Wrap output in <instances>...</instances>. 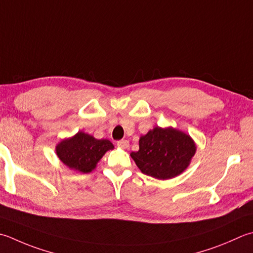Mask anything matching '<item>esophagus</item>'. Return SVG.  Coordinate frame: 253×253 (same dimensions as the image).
<instances>
[{"label": "esophagus", "mask_w": 253, "mask_h": 253, "mask_svg": "<svg viewBox=\"0 0 253 253\" xmlns=\"http://www.w3.org/2000/svg\"><path fill=\"white\" fill-rule=\"evenodd\" d=\"M117 146L123 148V149H127V148L129 147V142H128V140H125V139L120 140V141H117Z\"/></svg>", "instance_id": "1"}]
</instances>
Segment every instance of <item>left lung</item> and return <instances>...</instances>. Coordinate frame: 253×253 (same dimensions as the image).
Here are the masks:
<instances>
[{
  "mask_svg": "<svg viewBox=\"0 0 253 253\" xmlns=\"http://www.w3.org/2000/svg\"><path fill=\"white\" fill-rule=\"evenodd\" d=\"M195 152L196 143L186 132L156 126L140 137L139 150L130 157L143 174L169 180L187 169Z\"/></svg>",
  "mask_w": 253,
  "mask_h": 253,
  "instance_id": "obj_1",
  "label": "left lung"
}]
</instances>
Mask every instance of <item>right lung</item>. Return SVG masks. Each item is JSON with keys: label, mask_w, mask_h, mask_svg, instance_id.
<instances>
[{"label": "right lung", "mask_w": 253, "mask_h": 253, "mask_svg": "<svg viewBox=\"0 0 253 253\" xmlns=\"http://www.w3.org/2000/svg\"><path fill=\"white\" fill-rule=\"evenodd\" d=\"M114 145L108 139H96L83 131L62 139L56 146V153L69 169L80 173H90L95 169L106 151Z\"/></svg>", "instance_id": "obj_1"}]
</instances>
